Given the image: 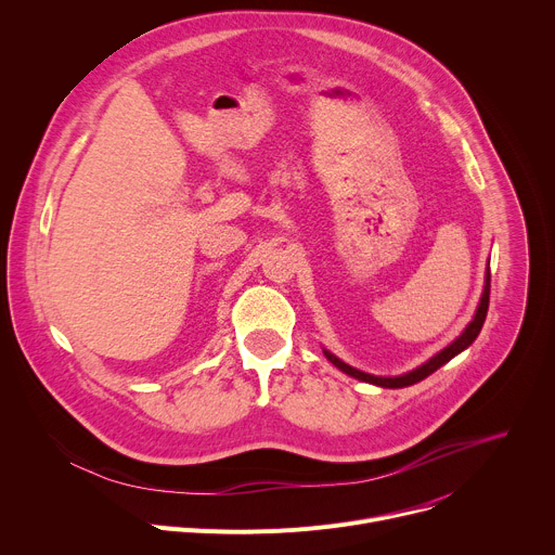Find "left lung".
Masks as SVG:
<instances>
[{
	"mask_svg": "<svg viewBox=\"0 0 555 555\" xmlns=\"http://www.w3.org/2000/svg\"><path fill=\"white\" fill-rule=\"evenodd\" d=\"M488 305H490V263H488V270H486V285H483V294H481V300L477 305V311H474L472 321L467 323V327L448 345L443 347L439 353H435L433 358H428L424 364H420L417 369L409 371V373H402V375H392V377H384V375H371V373H364L347 362H343L338 356H334L330 349L323 347V353L325 358L336 366L340 369L343 373L360 379V382H369V384H375V386H382V388H404V386H411V384H417L422 382L424 377H428L430 373H435L439 366H443L446 362H450L454 356H459L461 351H465L474 340H477V336L481 334V327L486 323V315H488Z\"/></svg>",
	"mask_w": 555,
	"mask_h": 555,
	"instance_id": "left-lung-1",
	"label": "left lung"
}]
</instances>
